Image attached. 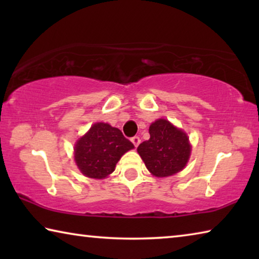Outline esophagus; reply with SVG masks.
Wrapping results in <instances>:
<instances>
[{
  "label": "esophagus",
  "mask_w": 259,
  "mask_h": 259,
  "mask_svg": "<svg viewBox=\"0 0 259 259\" xmlns=\"http://www.w3.org/2000/svg\"><path fill=\"white\" fill-rule=\"evenodd\" d=\"M131 142H133L135 147H137V146L139 145V144H140V138L138 137V136H135V137L131 138Z\"/></svg>",
  "instance_id": "1"
}]
</instances>
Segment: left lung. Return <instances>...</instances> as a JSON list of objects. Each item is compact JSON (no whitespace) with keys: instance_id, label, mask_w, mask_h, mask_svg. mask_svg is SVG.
Returning <instances> with one entry per match:
<instances>
[{"instance_id":"left-lung-1","label":"left lung","mask_w":259,"mask_h":259,"mask_svg":"<svg viewBox=\"0 0 259 259\" xmlns=\"http://www.w3.org/2000/svg\"><path fill=\"white\" fill-rule=\"evenodd\" d=\"M148 131L150 139L137 148L148 171L160 178L182 171L192 150L187 135L164 119L153 122Z\"/></svg>"}]
</instances>
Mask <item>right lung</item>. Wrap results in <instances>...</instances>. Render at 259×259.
<instances>
[{
  "instance_id": "obj_1",
  "label": "right lung",
  "mask_w": 259,
  "mask_h": 259,
  "mask_svg": "<svg viewBox=\"0 0 259 259\" xmlns=\"http://www.w3.org/2000/svg\"><path fill=\"white\" fill-rule=\"evenodd\" d=\"M133 148L134 144L121 130L98 122L76 142L74 160L85 177L103 179L115 170L121 156Z\"/></svg>"
}]
</instances>
